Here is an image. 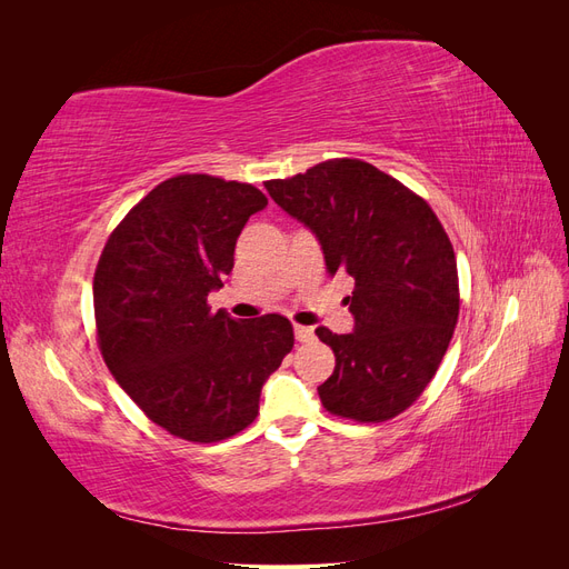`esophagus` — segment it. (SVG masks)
Segmentation results:
<instances>
[{"label":"esophagus","instance_id":"esophagus-1","mask_svg":"<svg viewBox=\"0 0 569 569\" xmlns=\"http://www.w3.org/2000/svg\"><path fill=\"white\" fill-rule=\"evenodd\" d=\"M295 337H297V341H311L313 339V327L295 325Z\"/></svg>","mask_w":569,"mask_h":569}]
</instances>
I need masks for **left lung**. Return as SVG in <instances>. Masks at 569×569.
Returning a JSON list of instances; mask_svg holds the SVG:
<instances>
[{"mask_svg":"<svg viewBox=\"0 0 569 569\" xmlns=\"http://www.w3.org/2000/svg\"><path fill=\"white\" fill-rule=\"evenodd\" d=\"M268 194L311 230L327 272H347L353 332L316 335L332 347L335 372L318 387L332 416L385 422L432 382L458 322V268L429 203L358 159L325 161Z\"/></svg>","mask_w":569,"mask_h":569,"instance_id":"left-lung-1","label":"left lung"}]
</instances>
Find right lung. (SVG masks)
I'll use <instances>...</instances> for the list:
<instances>
[{"instance_id": "add662e5", "label": "right lung", "mask_w": 569, "mask_h": 569, "mask_svg": "<svg viewBox=\"0 0 569 569\" xmlns=\"http://www.w3.org/2000/svg\"><path fill=\"white\" fill-rule=\"evenodd\" d=\"M261 189L213 176H176L130 209L94 272L104 363L144 416L173 437L213 443L258 416L268 377L295 347L278 313L239 322L206 303L234 266Z\"/></svg>"}]
</instances>
